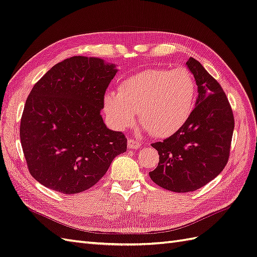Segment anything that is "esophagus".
Wrapping results in <instances>:
<instances>
[{
  "mask_svg": "<svg viewBox=\"0 0 257 257\" xmlns=\"http://www.w3.org/2000/svg\"><path fill=\"white\" fill-rule=\"evenodd\" d=\"M127 146H128V148H131V149H138V148H141V143L138 141L132 140V138H130V140L127 141Z\"/></svg>",
  "mask_w": 257,
  "mask_h": 257,
  "instance_id": "34e87169",
  "label": "esophagus"
}]
</instances>
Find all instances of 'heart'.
Wrapping results in <instances>:
<instances>
[{"mask_svg":"<svg viewBox=\"0 0 257 257\" xmlns=\"http://www.w3.org/2000/svg\"><path fill=\"white\" fill-rule=\"evenodd\" d=\"M196 80L187 68L149 69L122 81L103 97V108L117 128L134 122L138 111L146 128L166 137L184 126L195 106Z\"/></svg>","mask_w":257,"mask_h":257,"instance_id":"heart-1","label":"heart"}]
</instances>
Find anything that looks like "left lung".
I'll use <instances>...</instances> for the list:
<instances>
[{
  "instance_id": "obj_1",
  "label": "left lung",
  "mask_w": 257,
  "mask_h": 257,
  "mask_svg": "<svg viewBox=\"0 0 257 257\" xmlns=\"http://www.w3.org/2000/svg\"><path fill=\"white\" fill-rule=\"evenodd\" d=\"M198 86L196 107L182 128L151 144L159 154L152 182L166 190L189 192L203 187L224 170L234 127L232 109L219 83L198 60L186 62Z\"/></svg>"
}]
</instances>
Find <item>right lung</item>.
Wrapping results in <instances>:
<instances>
[{
    "instance_id": "obj_1",
    "label": "right lung",
    "mask_w": 257,
    "mask_h": 257,
    "mask_svg": "<svg viewBox=\"0 0 257 257\" xmlns=\"http://www.w3.org/2000/svg\"><path fill=\"white\" fill-rule=\"evenodd\" d=\"M116 72L100 58L74 56L34 84L19 133L28 170L39 183L66 195L82 192L126 151L125 135L109 130L100 115Z\"/></svg>"
}]
</instances>
